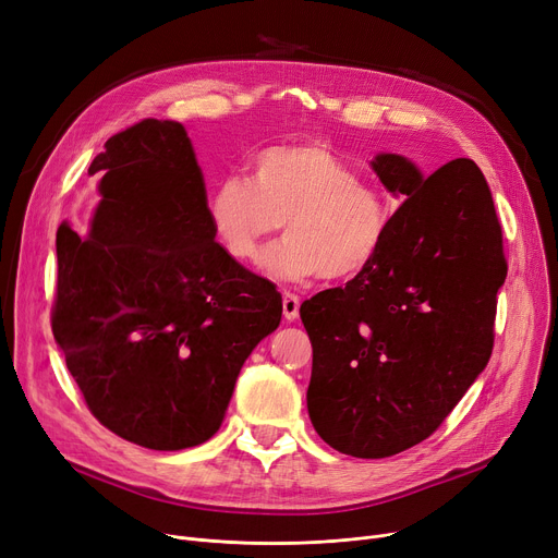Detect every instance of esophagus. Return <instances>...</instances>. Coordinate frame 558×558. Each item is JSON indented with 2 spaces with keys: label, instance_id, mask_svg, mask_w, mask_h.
<instances>
[{
  "label": "esophagus",
  "instance_id": "1",
  "mask_svg": "<svg viewBox=\"0 0 558 558\" xmlns=\"http://www.w3.org/2000/svg\"><path fill=\"white\" fill-rule=\"evenodd\" d=\"M299 310H301V299L296 296V294H289V291H284V296H282V314H284V318L289 320H296L299 318Z\"/></svg>",
  "mask_w": 558,
  "mask_h": 558
}]
</instances>
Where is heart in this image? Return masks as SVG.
I'll use <instances>...</instances> for the list:
<instances>
[{
  "label": "heart",
  "instance_id": "obj_1",
  "mask_svg": "<svg viewBox=\"0 0 558 558\" xmlns=\"http://www.w3.org/2000/svg\"><path fill=\"white\" fill-rule=\"evenodd\" d=\"M205 213L221 251L240 264L257 262L284 221L289 238L264 257V269L278 280H355L391 228L385 192L318 142L262 149L251 162V181L226 175Z\"/></svg>",
  "mask_w": 558,
  "mask_h": 558
}]
</instances>
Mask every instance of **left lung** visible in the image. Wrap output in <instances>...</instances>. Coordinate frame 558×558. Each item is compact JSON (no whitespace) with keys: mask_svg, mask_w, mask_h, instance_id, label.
Returning a JSON list of instances; mask_svg holds the SVG:
<instances>
[{"mask_svg":"<svg viewBox=\"0 0 558 558\" xmlns=\"http://www.w3.org/2000/svg\"><path fill=\"white\" fill-rule=\"evenodd\" d=\"M371 167L404 198L383 251L360 278L305 301L301 318L314 429L343 454L385 459L425 441L486 368L507 259L473 160L425 175L377 154Z\"/></svg>","mask_w":558,"mask_h":558,"instance_id":"left-lung-1","label":"left lung"}]
</instances>
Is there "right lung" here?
Returning a JSON list of instances; mask_svg holds the SVG:
<instances>
[{
	"mask_svg": "<svg viewBox=\"0 0 558 558\" xmlns=\"http://www.w3.org/2000/svg\"><path fill=\"white\" fill-rule=\"evenodd\" d=\"M87 173L101 201L85 238L56 232L53 339L104 427L149 450L201 446L282 296L215 242L183 124L112 135Z\"/></svg>",
	"mask_w": 558,
	"mask_h": 558,
	"instance_id": "right-lung-1",
	"label": "right lung"
}]
</instances>
